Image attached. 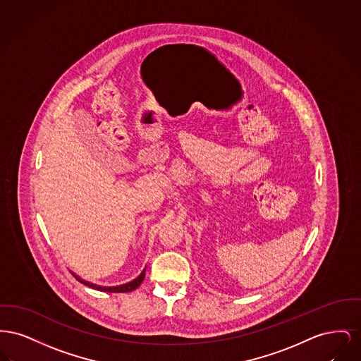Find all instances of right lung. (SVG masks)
Returning <instances> with one entry per match:
<instances>
[{
  "mask_svg": "<svg viewBox=\"0 0 361 361\" xmlns=\"http://www.w3.org/2000/svg\"><path fill=\"white\" fill-rule=\"evenodd\" d=\"M145 269H147V267H145ZM145 269L141 271V274H140L138 277L134 279L133 281L126 283V284L123 285H116V286H100V285L92 284V283H88V281L81 280L75 273H72V274L76 277L80 283H82L84 285H88V286H91V288H94V289H97V290L111 292V293H122V292H132L135 288H138V286L141 285V283H142L144 279H145Z\"/></svg>",
  "mask_w": 361,
  "mask_h": 361,
  "instance_id": "1",
  "label": "right lung"
}]
</instances>
